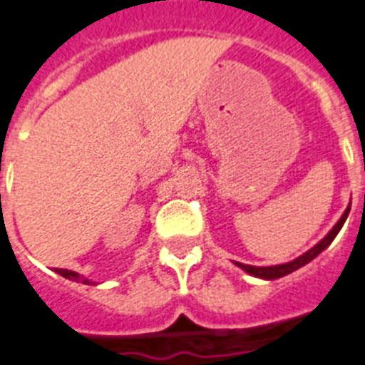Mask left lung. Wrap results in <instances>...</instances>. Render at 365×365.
I'll list each match as a JSON object with an SVG mask.
<instances>
[{
    "label": "left lung",
    "instance_id": "left-lung-1",
    "mask_svg": "<svg viewBox=\"0 0 365 365\" xmlns=\"http://www.w3.org/2000/svg\"><path fill=\"white\" fill-rule=\"evenodd\" d=\"M349 210H351V205H349V207L345 208V212L341 214V217H339V220H338V223H336V225L332 227L331 230H329V235H327L325 238L322 240V242H317V244L314 245L312 249H308L307 253L301 255V257H297V258H295V260H292V262L279 264V266H267V267L249 266V264H240V262H235V264L238 267H242V269H244L245 273H249V275H253V277H258V279L273 280V279H280V277H284V275H289V273H294L295 269H299V267L307 266V264L310 262V260H314V258H316L317 255L322 253V251H325V249L332 244V240L336 238V235H338L339 229L344 227L345 220H347Z\"/></svg>",
    "mask_w": 365,
    "mask_h": 365
}]
</instances>
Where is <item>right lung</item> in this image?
I'll list each match as a JSON object with an SVG mask.
<instances>
[{
    "mask_svg": "<svg viewBox=\"0 0 365 365\" xmlns=\"http://www.w3.org/2000/svg\"><path fill=\"white\" fill-rule=\"evenodd\" d=\"M55 273L62 275L64 279L76 280V282H83V284H96V282H92V280L85 279V277L79 275V273H76V272H70V269H61V267H55Z\"/></svg>",
    "mask_w": 365,
    "mask_h": 365,
    "instance_id": "obj_1",
    "label": "right lung"
}]
</instances>
